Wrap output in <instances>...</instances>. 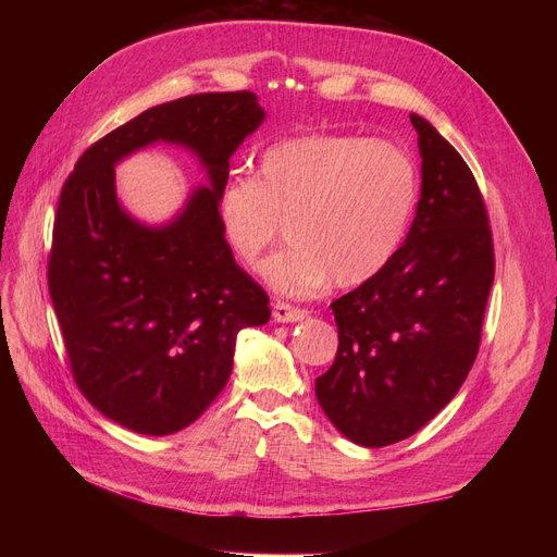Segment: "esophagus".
I'll return each instance as SVG.
<instances>
[{"mask_svg":"<svg viewBox=\"0 0 557 557\" xmlns=\"http://www.w3.org/2000/svg\"><path fill=\"white\" fill-rule=\"evenodd\" d=\"M309 315L307 309H299L295 305H288V301H276L274 305V320L276 323H299Z\"/></svg>","mask_w":557,"mask_h":557,"instance_id":"esophagus-1","label":"esophagus"}]
</instances>
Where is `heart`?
I'll return each instance as SVG.
<instances>
[{
	"mask_svg": "<svg viewBox=\"0 0 557 557\" xmlns=\"http://www.w3.org/2000/svg\"><path fill=\"white\" fill-rule=\"evenodd\" d=\"M420 193L409 150L356 134H309L269 146L258 174H232L218 190L230 248L258 269L285 223L293 246L264 267L278 293L309 297L334 281L352 288L393 262Z\"/></svg>",
	"mask_w": 557,
	"mask_h": 557,
	"instance_id": "b5f03b06",
	"label": "heart"
}]
</instances>
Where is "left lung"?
Instances as JSON below:
<instances>
[{"label": "left lung", "mask_w": 557, "mask_h": 557, "mask_svg": "<svg viewBox=\"0 0 557 557\" xmlns=\"http://www.w3.org/2000/svg\"><path fill=\"white\" fill-rule=\"evenodd\" d=\"M423 158L413 225L393 262L332 301L339 348L315 397L344 436L379 448L416 434L460 391L495 278L493 230L462 156L411 113Z\"/></svg>", "instance_id": "obj_1"}]
</instances>
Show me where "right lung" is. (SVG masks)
Listing matches in <instances>:
<instances>
[{"mask_svg": "<svg viewBox=\"0 0 557 557\" xmlns=\"http://www.w3.org/2000/svg\"><path fill=\"white\" fill-rule=\"evenodd\" d=\"M262 121L250 90L181 97L95 141L62 185L48 290L66 358L83 397L132 432L195 423L232 374L237 334L272 315L218 221L230 158ZM156 140L190 147L212 185L174 224L146 228L116 205L112 164Z\"/></svg>", "mask_w": 557, "mask_h": 557, "instance_id": "add662e5", "label": "right lung"}]
</instances>
